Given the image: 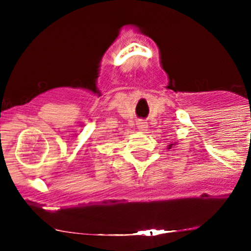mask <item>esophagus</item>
Returning <instances> with one entry per match:
<instances>
[{
    "label": "esophagus",
    "mask_w": 251,
    "mask_h": 251,
    "mask_svg": "<svg viewBox=\"0 0 251 251\" xmlns=\"http://www.w3.org/2000/svg\"><path fill=\"white\" fill-rule=\"evenodd\" d=\"M137 128L140 131H146L147 128H148V125H147V123L144 120H138L137 121Z\"/></svg>",
    "instance_id": "obj_1"
}]
</instances>
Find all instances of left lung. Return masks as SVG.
<instances>
[{"label": "left lung", "mask_w": 251, "mask_h": 251, "mask_svg": "<svg viewBox=\"0 0 251 251\" xmlns=\"http://www.w3.org/2000/svg\"><path fill=\"white\" fill-rule=\"evenodd\" d=\"M171 146H173V144H170V146H169V148H171Z\"/></svg>", "instance_id": "1"}]
</instances>
